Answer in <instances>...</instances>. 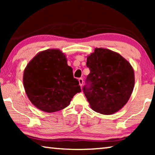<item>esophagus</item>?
<instances>
[{"label": "esophagus", "instance_id": "esophagus-1", "mask_svg": "<svg viewBox=\"0 0 155 155\" xmlns=\"http://www.w3.org/2000/svg\"><path fill=\"white\" fill-rule=\"evenodd\" d=\"M78 83H79V85H80L81 87H82L83 84V78H78Z\"/></svg>", "mask_w": 155, "mask_h": 155}]
</instances>
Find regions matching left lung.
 Segmentation results:
<instances>
[{
	"label": "left lung",
	"instance_id": "left-lung-1",
	"mask_svg": "<svg viewBox=\"0 0 155 155\" xmlns=\"http://www.w3.org/2000/svg\"><path fill=\"white\" fill-rule=\"evenodd\" d=\"M90 87L83 92L94 111L104 115L118 111L129 100L135 85L132 65L116 52L96 48L87 57Z\"/></svg>",
	"mask_w": 155,
	"mask_h": 155
}]
</instances>
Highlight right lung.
<instances>
[{"label":"right lung","mask_w":155,"mask_h":155,"mask_svg":"<svg viewBox=\"0 0 155 155\" xmlns=\"http://www.w3.org/2000/svg\"><path fill=\"white\" fill-rule=\"evenodd\" d=\"M23 84L31 103L47 113L64 109L81 91L65 54L59 49L38 52L25 68Z\"/></svg>","instance_id":"add662e5"}]
</instances>
